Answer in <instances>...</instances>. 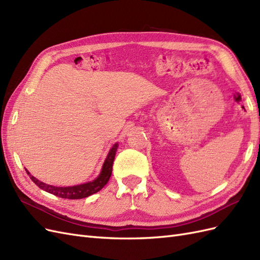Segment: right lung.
I'll use <instances>...</instances> for the list:
<instances>
[{
  "label": "right lung",
  "mask_w": 260,
  "mask_h": 260,
  "mask_svg": "<svg viewBox=\"0 0 260 260\" xmlns=\"http://www.w3.org/2000/svg\"><path fill=\"white\" fill-rule=\"evenodd\" d=\"M117 148H118V143L114 144L113 147L111 148V151H109L106 159L103 164V168H102L100 176L95 180L91 181V182H86L83 184L75 185V186H66V187L54 186V185L45 184V183L41 182V181H39L34 176H31L28 170H26V171H27L28 176L30 177V179L32 180L39 187L42 188V190H44L45 192L59 196V198H61V199H68V200L84 199V198H88V196L102 190V188H103L106 185V183L108 182L109 178H111V176H112L113 162L115 159Z\"/></svg>",
  "instance_id": "obj_1"
}]
</instances>
